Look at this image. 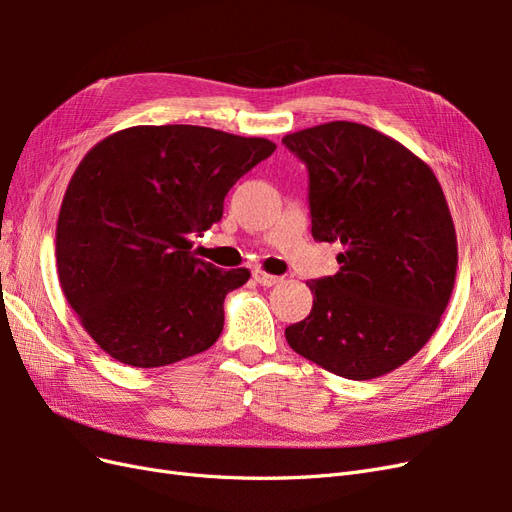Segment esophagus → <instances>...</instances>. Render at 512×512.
Returning a JSON list of instances; mask_svg holds the SVG:
<instances>
[{"instance_id": "1", "label": "esophagus", "mask_w": 512, "mask_h": 512, "mask_svg": "<svg viewBox=\"0 0 512 512\" xmlns=\"http://www.w3.org/2000/svg\"><path fill=\"white\" fill-rule=\"evenodd\" d=\"M254 280H256L258 284H262V286H275L277 282L282 280V277H277V275H271V273H265V271L256 269V271H254Z\"/></svg>"}]
</instances>
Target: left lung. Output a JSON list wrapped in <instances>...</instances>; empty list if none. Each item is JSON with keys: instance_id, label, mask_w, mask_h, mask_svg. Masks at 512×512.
<instances>
[{"instance_id": "left-lung-1", "label": "left lung", "mask_w": 512, "mask_h": 512, "mask_svg": "<svg viewBox=\"0 0 512 512\" xmlns=\"http://www.w3.org/2000/svg\"><path fill=\"white\" fill-rule=\"evenodd\" d=\"M305 162L316 241L342 243V267L309 282V316L288 346L348 380L389 374L421 350L453 294L457 235L433 170L395 138L329 121L286 134Z\"/></svg>"}]
</instances>
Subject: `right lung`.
I'll return each mask as SVG.
<instances>
[{"label": "right lung", "instance_id": "right-lung-1", "mask_svg": "<svg viewBox=\"0 0 512 512\" xmlns=\"http://www.w3.org/2000/svg\"><path fill=\"white\" fill-rule=\"evenodd\" d=\"M275 143L203 126H134L76 166L55 256L70 307L115 361L164 367L205 352L224 299L250 280L196 258L190 235L222 220L224 198Z\"/></svg>", "mask_w": 512, "mask_h": 512}]
</instances>
